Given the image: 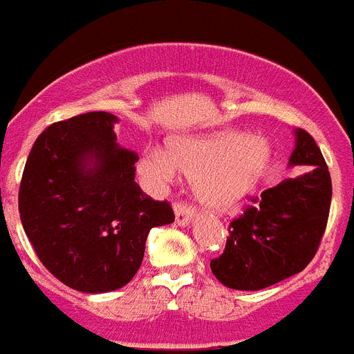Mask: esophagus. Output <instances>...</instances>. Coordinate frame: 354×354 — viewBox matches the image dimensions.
Returning a JSON list of instances; mask_svg holds the SVG:
<instances>
[{"mask_svg": "<svg viewBox=\"0 0 354 354\" xmlns=\"http://www.w3.org/2000/svg\"><path fill=\"white\" fill-rule=\"evenodd\" d=\"M175 223L177 225H187L193 220V209L184 202H177L175 204Z\"/></svg>", "mask_w": 354, "mask_h": 354, "instance_id": "obj_1", "label": "esophagus"}]
</instances>
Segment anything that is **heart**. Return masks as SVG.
<instances>
[{
	"mask_svg": "<svg viewBox=\"0 0 354 354\" xmlns=\"http://www.w3.org/2000/svg\"><path fill=\"white\" fill-rule=\"evenodd\" d=\"M271 147L259 134L236 131L177 136L167 152L145 150L138 159V171L150 183L162 184L177 170L193 180L198 200L211 211H230L255 189L268 168Z\"/></svg>",
	"mask_w": 354,
	"mask_h": 354,
	"instance_id": "1",
	"label": "heart"
}]
</instances>
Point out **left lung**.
<instances>
[{
  "label": "left lung",
  "mask_w": 354,
  "mask_h": 354,
  "mask_svg": "<svg viewBox=\"0 0 354 354\" xmlns=\"http://www.w3.org/2000/svg\"><path fill=\"white\" fill-rule=\"evenodd\" d=\"M294 134L289 167L308 170L250 198L252 205L230 221L225 252L211 261L212 274L230 289L259 290L282 282L305 270L321 245L331 204L330 171L310 134Z\"/></svg>",
  "instance_id": "left-lung-1"
}]
</instances>
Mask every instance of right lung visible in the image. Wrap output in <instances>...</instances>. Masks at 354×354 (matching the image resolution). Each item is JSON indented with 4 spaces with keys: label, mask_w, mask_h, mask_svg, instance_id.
I'll return each instance as SVG.
<instances>
[{
    "label": "right lung",
    "mask_w": 354,
    "mask_h": 354,
    "mask_svg": "<svg viewBox=\"0 0 354 354\" xmlns=\"http://www.w3.org/2000/svg\"><path fill=\"white\" fill-rule=\"evenodd\" d=\"M118 118L90 111L55 122L31 147L19 187L24 232L48 271L81 292H109L140 270L150 228L171 205L134 183L138 156L117 143Z\"/></svg>",
    "instance_id": "1"
}]
</instances>
